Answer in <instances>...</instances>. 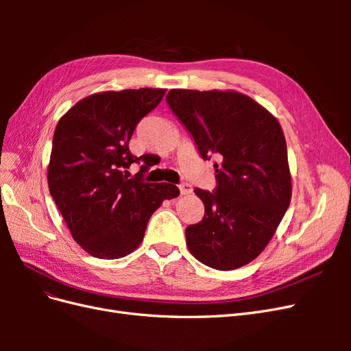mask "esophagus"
Returning a JSON list of instances; mask_svg holds the SVG:
<instances>
[{"instance_id":"esophagus-1","label":"esophagus","mask_w":351,"mask_h":351,"mask_svg":"<svg viewBox=\"0 0 351 351\" xmlns=\"http://www.w3.org/2000/svg\"><path fill=\"white\" fill-rule=\"evenodd\" d=\"M178 189H180V193L182 195H190L193 192V189H192V186L190 184H187V183H183V184H180L178 186Z\"/></svg>"}]
</instances>
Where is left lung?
Listing matches in <instances>:
<instances>
[{
	"label": "left lung",
	"mask_w": 351,
	"mask_h": 351,
	"mask_svg": "<svg viewBox=\"0 0 351 351\" xmlns=\"http://www.w3.org/2000/svg\"><path fill=\"white\" fill-rule=\"evenodd\" d=\"M165 99L202 158H218L215 192L195 190L205 215L186 228L187 247L206 267L241 268L268 246L291 200L281 125L237 90L171 89Z\"/></svg>",
	"instance_id": "8db88e82"
}]
</instances>
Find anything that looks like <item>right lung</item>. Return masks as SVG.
<instances>
[{"instance_id":"add662e5","label":"right lung","mask_w":351,"mask_h":351,"mask_svg":"<svg viewBox=\"0 0 351 351\" xmlns=\"http://www.w3.org/2000/svg\"><path fill=\"white\" fill-rule=\"evenodd\" d=\"M167 89L105 90L80 99L61 117L52 139L48 187L71 236L99 259H119L143 240L154 212L180 190L168 183H142L127 168L145 161L129 142L141 119ZM146 161L141 171H146ZM141 176V174H139Z\"/></svg>"}]
</instances>
